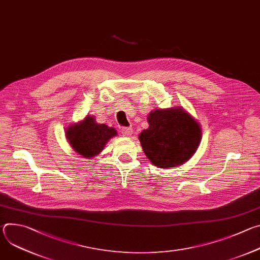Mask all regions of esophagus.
Masks as SVG:
<instances>
[{
  "instance_id": "esophagus-1",
  "label": "esophagus",
  "mask_w": 260,
  "mask_h": 260,
  "mask_svg": "<svg viewBox=\"0 0 260 260\" xmlns=\"http://www.w3.org/2000/svg\"><path fill=\"white\" fill-rule=\"evenodd\" d=\"M121 133H122L123 136L129 137V136H132V134H133V128H132V127H122V128H121Z\"/></svg>"
}]
</instances>
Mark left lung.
<instances>
[{
  "mask_svg": "<svg viewBox=\"0 0 260 260\" xmlns=\"http://www.w3.org/2000/svg\"><path fill=\"white\" fill-rule=\"evenodd\" d=\"M149 127L140 134L147 158L166 169L187 161L197 151L202 131L199 123L183 109L155 110L148 116Z\"/></svg>",
  "mask_w": 260,
  "mask_h": 260,
  "instance_id": "1",
  "label": "left lung"
}]
</instances>
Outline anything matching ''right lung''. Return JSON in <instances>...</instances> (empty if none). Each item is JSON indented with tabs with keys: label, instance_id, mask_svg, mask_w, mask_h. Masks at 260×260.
<instances>
[{
	"label": "right lung",
	"instance_id": "add662e5",
	"mask_svg": "<svg viewBox=\"0 0 260 260\" xmlns=\"http://www.w3.org/2000/svg\"><path fill=\"white\" fill-rule=\"evenodd\" d=\"M116 135L114 128L96 123L94 117L89 115L82 122L67 129V138L73 149L86 158L99 154L106 143Z\"/></svg>",
	"mask_w": 260,
	"mask_h": 260
}]
</instances>
